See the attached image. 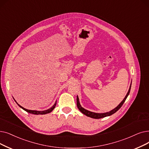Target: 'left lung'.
<instances>
[{
    "label": "left lung",
    "instance_id": "obj_1",
    "mask_svg": "<svg viewBox=\"0 0 149 149\" xmlns=\"http://www.w3.org/2000/svg\"><path fill=\"white\" fill-rule=\"evenodd\" d=\"M131 85H132V83H131V85H130V88H129L128 91L127 95H125V98L124 99V100H123L119 103V105L118 107H116L115 108H114L113 109H112V110L110 111L107 112V113H96L89 111L87 110V109H85V108H83L81 106L80 103V102H79V99L78 95L77 96V107H78L79 110H80L83 114H85L86 116H88V117H90V118H94V119H100V118H103L107 117V116H111V115L113 114L114 113H115L117 111H118L119 109L120 108V107L122 106V105L124 104V103L125 102L126 99L127 98L128 95H129V94H130V89H131Z\"/></svg>",
    "mask_w": 149,
    "mask_h": 149
}]
</instances>
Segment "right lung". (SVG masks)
<instances>
[{"label": "right lung", "mask_w": 149, "mask_h": 149, "mask_svg": "<svg viewBox=\"0 0 149 149\" xmlns=\"http://www.w3.org/2000/svg\"><path fill=\"white\" fill-rule=\"evenodd\" d=\"M15 100V99H14ZM15 102H16V101L15 100ZM16 103L21 108H22L24 110H25V111H27V112H28V113H31V114H47V113H50L51 111H53V109L55 108V106H56V101L55 102V104L51 108H50L49 109H47V110H44V111H36V110H30V109H25V108H24V107H21L20 105H19L18 103L16 102Z\"/></svg>", "instance_id": "add662e5"}]
</instances>
